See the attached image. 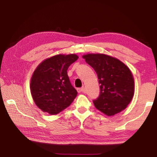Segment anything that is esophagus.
I'll list each match as a JSON object with an SVG mask.
<instances>
[{"mask_svg": "<svg viewBox=\"0 0 157 157\" xmlns=\"http://www.w3.org/2000/svg\"><path fill=\"white\" fill-rule=\"evenodd\" d=\"M78 90V93H83V92H84V88L82 87V88H79V89H77Z\"/></svg>", "mask_w": 157, "mask_h": 157, "instance_id": "esophagus-1", "label": "esophagus"}]
</instances>
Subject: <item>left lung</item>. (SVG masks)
<instances>
[{"label": "left lung", "mask_w": 157, "mask_h": 157, "mask_svg": "<svg viewBox=\"0 0 157 157\" xmlns=\"http://www.w3.org/2000/svg\"><path fill=\"white\" fill-rule=\"evenodd\" d=\"M82 57L95 70L100 95L94 104L101 112L111 117L124 110L134 94V78L126 64L103 53H87Z\"/></svg>", "instance_id": "obj_1"}]
</instances>
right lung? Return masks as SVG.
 <instances>
[{"instance_id": "obj_1", "label": "right lung", "mask_w": 157, "mask_h": 157, "mask_svg": "<svg viewBox=\"0 0 157 157\" xmlns=\"http://www.w3.org/2000/svg\"><path fill=\"white\" fill-rule=\"evenodd\" d=\"M78 59L74 53H61L44 60L36 68L30 89L33 101L42 111L58 114L74 101L77 91L71 84L67 70Z\"/></svg>"}]
</instances>
